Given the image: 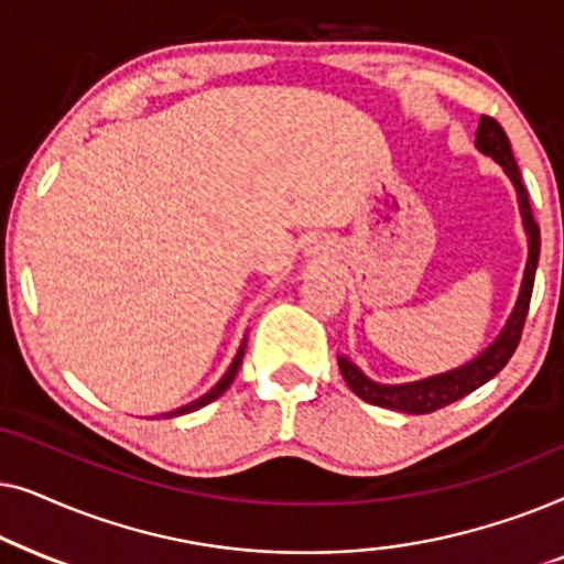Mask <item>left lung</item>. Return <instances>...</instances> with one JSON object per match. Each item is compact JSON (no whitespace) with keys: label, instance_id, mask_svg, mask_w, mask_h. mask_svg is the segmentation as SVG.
Returning a JSON list of instances; mask_svg holds the SVG:
<instances>
[{"label":"left lung","instance_id":"left-lung-1","mask_svg":"<svg viewBox=\"0 0 564 564\" xmlns=\"http://www.w3.org/2000/svg\"><path fill=\"white\" fill-rule=\"evenodd\" d=\"M477 149L482 153H488L498 161L500 166L506 169V174L511 176V182L516 184V192H519V203H521V215H523V226H527L529 234V261H527V272H523V284H521V295L519 303H516L511 318H508L503 334L496 338V344H490L480 357L469 365L454 369V372L438 375V377H429L423 382H411V384H377L372 380H367L365 375L359 372L357 367L351 365L349 359H338V369H341L346 384H349L354 395H359L365 403L380 405V408H390V411H400V413H411V415H423V413H434L438 408L454 403V400L469 395L475 392L480 384L492 380L500 369L508 365V359L513 357L516 346L521 341L523 334V323H527L529 315V303H531V290H534V274H536V264H539V249H542V236H539V226L534 220V213H531V203H529V192L521 182V172L516 166L513 151H511V141H508L506 130L500 128V122L490 115H482L480 126H477Z\"/></svg>","mask_w":564,"mask_h":564}]
</instances>
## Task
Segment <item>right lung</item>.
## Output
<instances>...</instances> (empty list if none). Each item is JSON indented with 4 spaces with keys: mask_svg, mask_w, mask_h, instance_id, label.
I'll return each instance as SVG.
<instances>
[{
    "mask_svg": "<svg viewBox=\"0 0 564 564\" xmlns=\"http://www.w3.org/2000/svg\"><path fill=\"white\" fill-rule=\"evenodd\" d=\"M243 351H246V341L241 344V349H238V354H236V359H234V365L228 367V372L223 375V380L215 384V388L207 392V395H203L199 400H195V403H189V405H184V408H176V411H172V413H166L164 419H172V415H182V413H192V411H197V408H203V405H207V403H213L215 398H220L223 392H226L228 388H230V382H234V377L238 375V367H241V359H243Z\"/></svg>",
    "mask_w": 564,
    "mask_h": 564,
    "instance_id": "obj_1",
    "label": "right lung"
}]
</instances>
